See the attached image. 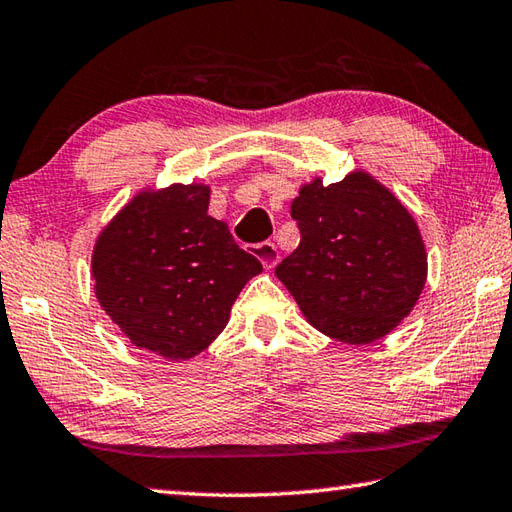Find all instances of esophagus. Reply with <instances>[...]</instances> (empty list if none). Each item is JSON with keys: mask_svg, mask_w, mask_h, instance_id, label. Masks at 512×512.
I'll use <instances>...</instances> for the list:
<instances>
[{"mask_svg": "<svg viewBox=\"0 0 512 512\" xmlns=\"http://www.w3.org/2000/svg\"><path fill=\"white\" fill-rule=\"evenodd\" d=\"M250 250H253V255L262 262L266 268H273L277 262H279V250L273 242H262V244H255L250 246Z\"/></svg>", "mask_w": 512, "mask_h": 512, "instance_id": "esophagus-1", "label": "esophagus"}]
</instances>
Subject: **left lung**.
I'll return each mask as SVG.
<instances>
[{"instance_id": "left-lung-1", "label": "left lung", "mask_w": 512, "mask_h": 512, "mask_svg": "<svg viewBox=\"0 0 512 512\" xmlns=\"http://www.w3.org/2000/svg\"><path fill=\"white\" fill-rule=\"evenodd\" d=\"M299 246L275 275L308 322L362 346L413 310L426 282V250L415 219L366 173L324 186L315 179L290 206Z\"/></svg>"}]
</instances>
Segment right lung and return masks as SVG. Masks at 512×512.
Wrapping results in <instances>:
<instances>
[{
    "label": "right lung",
    "mask_w": 512,
    "mask_h": 512,
    "mask_svg": "<svg viewBox=\"0 0 512 512\" xmlns=\"http://www.w3.org/2000/svg\"><path fill=\"white\" fill-rule=\"evenodd\" d=\"M255 255L208 215V186L175 184L135 197L97 239V299L139 348L188 359L228 324Z\"/></svg>",
    "instance_id": "add662e5"
}]
</instances>
